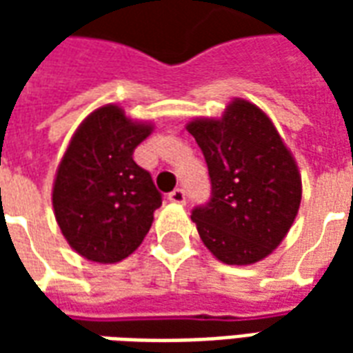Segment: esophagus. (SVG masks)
<instances>
[{"mask_svg":"<svg viewBox=\"0 0 353 353\" xmlns=\"http://www.w3.org/2000/svg\"><path fill=\"white\" fill-rule=\"evenodd\" d=\"M170 202H176V204H185V200H187V194H185L183 189H174V191L170 192L168 194Z\"/></svg>","mask_w":353,"mask_h":353,"instance_id":"esophagus-1","label":"esophagus"}]
</instances>
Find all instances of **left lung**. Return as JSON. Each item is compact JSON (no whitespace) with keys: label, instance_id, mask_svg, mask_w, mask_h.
<instances>
[{"label":"left lung","instance_id":"obj_1","mask_svg":"<svg viewBox=\"0 0 353 353\" xmlns=\"http://www.w3.org/2000/svg\"><path fill=\"white\" fill-rule=\"evenodd\" d=\"M204 154L212 183L191 219L202 242L227 265H252L272 253L301 206V176L272 121L234 100L219 121L187 124Z\"/></svg>","mask_w":353,"mask_h":353}]
</instances>
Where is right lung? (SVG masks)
Segmentation results:
<instances>
[{
  "label": "right lung",
  "instance_id": "1",
  "mask_svg": "<svg viewBox=\"0 0 353 353\" xmlns=\"http://www.w3.org/2000/svg\"><path fill=\"white\" fill-rule=\"evenodd\" d=\"M149 134L151 124L132 123L121 108L103 105L72 138L58 166L52 206L62 234L85 259L123 261L151 229L162 194L132 159Z\"/></svg>",
  "mask_w": 353,
  "mask_h": 353
}]
</instances>
